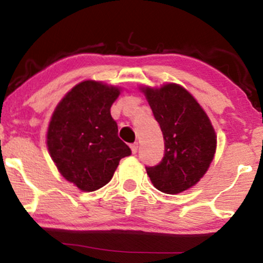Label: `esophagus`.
Here are the masks:
<instances>
[{
    "instance_id": "34e87169",
    "label": "esophagus",
    "mask_w": 263,
    "mask_h": 263,
    "mask_svg": "<svg viewBox=\"0 0 263 263\" xmlns=\"http://www.w3.org/2000/svg\"><path fill=\"white\" fill-rule=\"evenodd\" d=\"M129 147H131L132 153H134V155H136V153H137V151H138V143H132Z\"/></svg>"
}]
</instances>
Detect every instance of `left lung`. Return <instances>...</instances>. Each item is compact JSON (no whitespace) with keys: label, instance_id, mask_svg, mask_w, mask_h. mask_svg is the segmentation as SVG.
I'll return each instance as SVG.
<instances>
[{"label":"left lung","instance_id":"1","mask_svg":"<svg viewBox=\"0 0 263 263\" xmlns=\"http://www.w3.org/2000/svg\"><path fill=\"white\" fill-rule=\"evenodd\" d=\"M164 138V157L146 167L151 182L167 194L195 185L206 173L216 149L215 129L203 107L178 84L141 87Z\"/></svg>","mask_w":263,"mask_h":263}]
</instances>
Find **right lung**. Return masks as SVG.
<instances>
[{
  "instance_id": "obj_1",
  "label": "right lung",
  "mask_w": 263,
  "mask_h": 263,
  "mask_svg": "<svg viewBox=\"0 0 263 263\" xmlns=\"http://www.w3.org/2000/svg\"><path fill=\"white\" fill-rule=\"evenodd\" d=\"M121 89L101 81L75 85L57 105L47 147L59 173L83 192L106 185L131 149L117 136L110 108Z\"/></svg>"
}]
</instances>
